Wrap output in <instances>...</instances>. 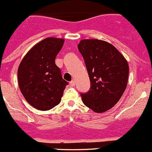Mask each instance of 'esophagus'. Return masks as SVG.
<instances>
[{"label": "esophagus", "instance_id": "34e87169", "mask_svg": "<svg viewBox=\"0 0 152 152\" xmlns=\"http://www.w3.org/2000/svg\"><path fill=\"white\" fill-rule=\"evenodd\" d=\"M70 87H74L75 86V81L72 80L71 82H70Z\"/></svg>", "mask_w": 152, "mask_h": 152}]
</instances>
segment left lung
<instances>
[{
  "instance_id": "obj_1",
  "label": "left lung",
  "mask_w": 152,
  "mask_h": 152,
  "mask_svg": "<svg viewBox=\"0 0 152 152\" xmlns=\"http://www.w3.org/2000/svg\"><path fill=\"white\" fill-rule=\"evenodd\" d=\"M91 81V88L81 94L84 104L102 113L117 104L126 91L129 64L118 50L99 39H84L78 45Z\"/></svg>"
}]
</instances>
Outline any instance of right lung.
<instances>
[{"mask_svg": "<svg viewBox=\"0 0 152 152\" xmlns=\"http://www.w3.org/2000/svg\"><path fill=\"white\" fill-rule=\"evenodd\" d=\"M64 40L47 38L31 48L18 69L20 92L29 104L40 110L52 109L61 102L68 85L55 64Z\"/></svg>", "mask_w": 152, "mask_h": 152, "instance_id": "right-lung-1", "label": "right lung"}]
</instances>
